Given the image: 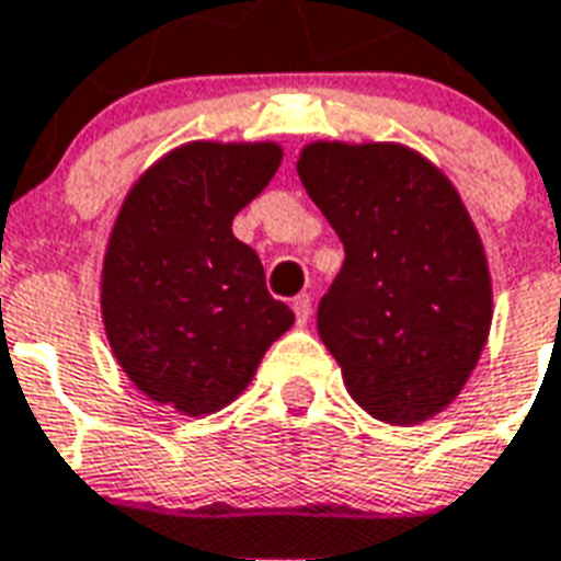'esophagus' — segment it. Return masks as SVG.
Segmentation results:
<instances>
[{"instance_id": "esophagus-1", "label": "esophagus", "mask_w": 561, "mask_h": 561, "mask_svg": "<svg viewBox=\"0 0 561 561\" xmlns=\"http://www.w3.org/2000/svg\"><path fill=\"white\" fill-rule=\"evenodd\" d=\"M294 314H297V323H300V327L309 323V318H312V297H309V294H300V297L294 300Z\"/></svg>"}]
</instances>
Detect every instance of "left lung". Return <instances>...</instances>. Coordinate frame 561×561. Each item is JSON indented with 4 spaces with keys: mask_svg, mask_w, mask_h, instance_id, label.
<instances>
[{
    "mask_svg": "<svg viewBox=\"0 0 561 561\" xmlns=\"http://www.w3.org/2000/svg\"><path fill=\"white\" fill-rule=\"evenodd\" d=\"M297 172L344 243L318 333L347 392L389 425L437 416L472 375L493 318L491 270L458 190L396 142H312Z\"/></svg>",
    "mask_w": 561,
    "mask_h": 561,
    "instance_id": "obj_1",
    "label": "left lung"
}]
</instances>
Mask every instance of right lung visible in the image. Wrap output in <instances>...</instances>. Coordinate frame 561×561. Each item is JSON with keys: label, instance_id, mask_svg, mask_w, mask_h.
I'll return each instance as SVG.
<instances>
[{"label": "right lung", "instance_id": "right-lung-1", "mask_svg": "<svg viewBox=\"0 0 561 561\" xmlns=\"http://www.w3.org/2000/svg\"><path fill=\"white\" fill-rule=\"evenodd\" d=\"M279 163L276 142H186L124 198L103 259V327L124 375L157 404L217 413L294 323L255 249L231 234Z\"/></svg>", "mask_w": 561, "mask_h": 561}]
</instances>
